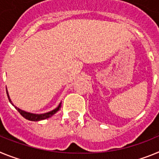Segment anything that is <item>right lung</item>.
Masks as SVG:
<instances>
[{
	"label": "right lung",
	"instance_id": "add662e5",
	"mask_svg": "<svg viewBox=\"0 0 159 159\" xmlns=\"http://www.w3.org/2000/svg\"><path fill=\"white\" fill-rule=\"evenodd\" d=\"M6 92H7V95H8V100H9V102H10L12 104V101H11L10 98H9V95H8L7 88H6ZM60 107H61V102H60V104H59V106L57 107L56 109H54V110L51 111L47 112V113H44V114H32V113H29V112H27V111H25L20 110V108L16 107H15V108H16V110L18 111V112H19V113L20 114V115H21V116H23L25 119H28V120H30V121H40V120H43V119H48L49 117L52 116L54 114H56L59 110H60Z\"/></svg>",
	"mask_w": 159,
	"mask_h": 159
}]
</instances>
